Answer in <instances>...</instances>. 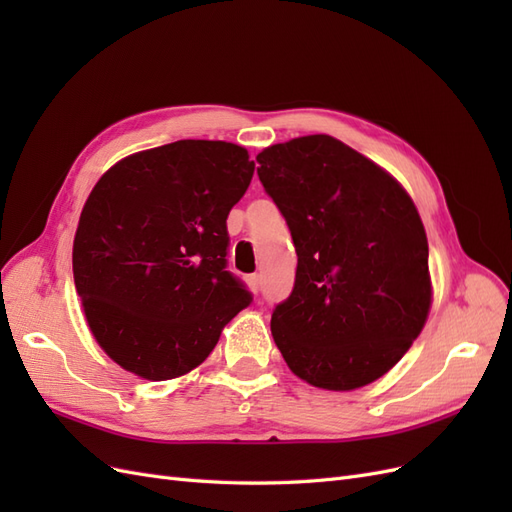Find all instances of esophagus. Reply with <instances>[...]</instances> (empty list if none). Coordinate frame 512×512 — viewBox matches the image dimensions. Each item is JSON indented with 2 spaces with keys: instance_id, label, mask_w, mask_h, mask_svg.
<instances>
[{
  "instance_id": "esophagus-1",
  "label": "esophagus",
  "mask_w": 512,
  "mask_h": 512,
  "mask_svg": "<svg viewBox=\"0 0 512 512\" xmlns=\"http://www.w3.org/2000/svg\"><path fill=\"white\" fill-rule=\"evenodd\" d=\"M247 286H250V290L254 294H258V290H260V275H250V277H247Z\"/></svg>"
}]
</instances>
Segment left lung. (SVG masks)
I'll use <instances>...</instances> for the list:
<instances>
[{
	"mask_svg": "<svg viewBox=\"0 0 512 512\" xmlns=\"http://www.w3.org/2000/svg\"><path fill=\"white\" fill-rule=\"evenodd\" d=\"M262 188L297 250L271 333L301 380L352 391L384 376L431 307L427 235L412 198L378 164L327 134L256 156Z\"/></svg>",
	"mask_w": 512,
	"mask_h": 512,
	"instance_id": "1",
	"label": "left lung"
}]
</instances>
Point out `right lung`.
<instances>
[{
  "label": "right lung",
  "mask_w": 512,
  "mask_h": 512,
  "mask_svg": "<svg viewBox=\"0 0 512 512\" xmlns=\"http://www.w3.org/2000/svg\"><path fill=\"white\" fill-rule=\"evenodd\" d=\"M252 175L239 145L177 141L100 177L76 228L72 271L89 329L117 365L147 380L188 374L252 303L226 271V220Z\"/></svg>",
  "instance_id": "1"
}]
</instances>
